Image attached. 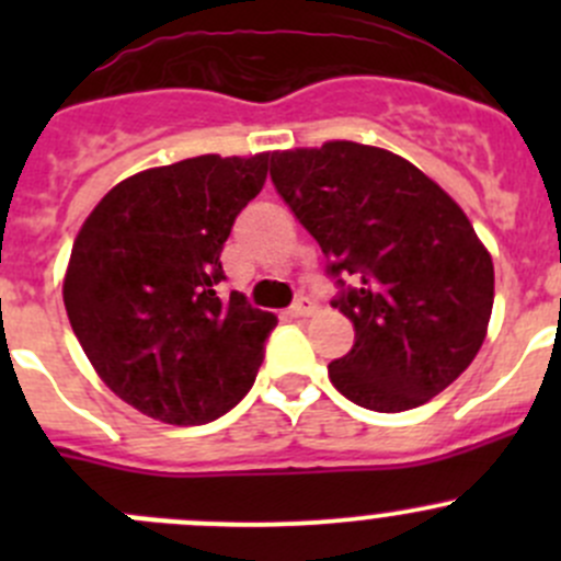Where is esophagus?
Segmentation results:
<instances>
[{"label": "esophagus", "instance_id": "esophagus-1", "mask_svg": "<svg viewBox=\"0 0 561 561\" xmlns=\"http://www.w3.org/2000/svg\"><path fill=\"white\" fill-rule=\"evenodd\" d=\"M314 309H317V304L312 301V298H309V296H298L296 301H293L290 314L293 317H309V314H314Z\"/></svg>", "mask_w": 561, "mask_h": 561}]
</instances>
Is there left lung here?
<instances>
[{"label": "left lung", "mask_w": 561, "mask_h": 561, "mask_svg": "<svg viewBox=\"0 0 561 561\" xmlns=\"http://www.w3.org/2000/svg\"><path fill=\"white\" fill-rule=\"evenodd\" d=\"M271 181L314 236L336 279L333 307L355 325L328 364L358 407L426 404L472 364L494 307V263L467 214L412 162L331 140L274 151Z\"/></svg>", "instance_id": "obj_1"}]
</instances>
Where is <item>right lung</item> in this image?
<instances>
[{
	"label": "right lung",
	"instance_id": "right-lung-1",
	"mask_svg": "<svg viewBox=\"0 0 561 561\" xmlns=\"http://www.w3.org/2000/svg\"><path fill=\"white\" fill-rule=\"evenodd\" d=\"M265 173L268 154H203L135 173L72 244V331L105 386L154 421H217L257 377L276 317L219 293V254Z\"/></svg>",
	"mask_w": 561,
	"mask_h": 561
}]
</instances>
